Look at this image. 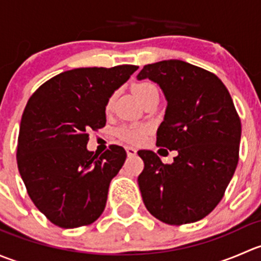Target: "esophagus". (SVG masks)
<instances>
[{"instance_id": "obj_1", "label": "esophagus", "mask_w": 261, "mask_h": 261, "mask_svg": "<svg viewBox=\"0 0 261 261\" xmlns=\"http://www.w3.org/2000/svg\"><path fill=\"white\" fill-rule=\"evenodd\" d=\"M126 152H127V156H135L136 149H134L131 146H126Z\"/></svg>"}]
</instances>
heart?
<instances>
[{
	"label": "heart",
	"mask_w": 261,
	"mask_h": 261,
	"mask_svg": "<svg viewBox=\"0 0 261 261\" xmlns=\"http://www.w3.org/2000/svg\"><path fill=\"white\" fill-rule=\"evenodd\" d=\"M133 89L134 93H135L141 101L147 98L150 94L159 93L158 87L155 86L154 83H151V82H139V83H136L135 86H134ZM112 101H114V97H111V98L109 99V102H107V110L111 109ZM149 131L150 126L146 125V123H123V125L118 126V127L116 128V136L127 144H140L145 140Z\"/></svg>",
	"instance_id": "obj_1"
}]
</instances>
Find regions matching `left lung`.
<instances>
[{"mask_svg": "<svg viewBox=\"0 0 261 261\" xmlns=\"http://www.w3.org/2000/svg\"><path fill=\"white\" fill-rule=\"evenodd\" d=\"M156 82L168 101L156 131V146L177 150L164 164L151 150H140L139 175L147 211L168 225L196 222L220 203L239 162L241 121L222 81L183 60L147 64L138 80ZM164 149L165 151H168Z\"/></svg>", "mask_w": 261, "mask_h": 261, "instance_id": "8db88e82", "label": "left lung"}]
</instances>
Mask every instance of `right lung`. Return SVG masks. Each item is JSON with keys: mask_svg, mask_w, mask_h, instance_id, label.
I'll return each instance as SVG.
<instances>
[{"mask_svg": "<svg viewBox=\"0 0 261 261\" xmlns=\"http://www.w3.org/2000/svg\"><path fill=\"white\" fill-rule=\"evenodd\" d=\"M139 67L77 68L50 78L29 98L17 139V167L29 197L62 228L91 225L106 207L122 146L87 150L88 131L106 125V105Z\"/></svg>", "mask_w": 261, "mask_h": 261, "instance_id": "obj_1", "label": "right lung"}]
</instances>
